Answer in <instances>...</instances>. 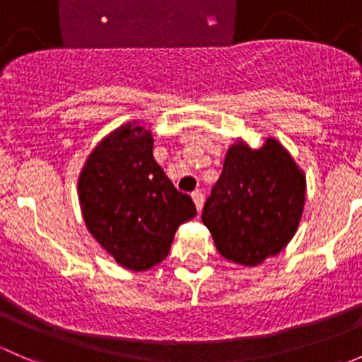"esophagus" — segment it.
I'll list each match as a JSON object with an SVG mask.
<instances>
[{
  "mask_svg": "<svg viewBox=\"0 0 362 362\" xmlns=\"http://www.w3.org/2000/svg\"><path fill=\"white\" fill-rule=\"evenodd\" d=\"M192 199H194V204L196 208H198V211L203 208V203H204V194L202 191H194L192 192Z\"/></svg>",
  "mask_w": 362,
  "mask_h": 362,
  "instance_id": "1",
  "label": "esophagus"
}]
</instances>
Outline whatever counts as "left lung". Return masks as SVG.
Returning <instances> with one entry per match:
<instances>
[{"label":"left lung","instance_id":"obj_1","mask_svg":"<svg viewBox=\"0 0 362 362\" xmlns=\"http://www.w3.org/2000/svg\"><path fill=\"white\" fill-rule=\"evenodd\" d=\"M305 189V175L276 140L257 151L233 145L202 214L218 254L243 266L279 254L298 229Z\"/></svg>","mask_w":362,"mask_h":362}]
</instances>
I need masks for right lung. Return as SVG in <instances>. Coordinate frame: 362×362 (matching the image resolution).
<instances>
[{"mask_svg": "<svg viewBox=\"0 0 362 362\" xmlns=\"http://www.w3.org/2000/svg\"><path fill=\"white\" fill-rule=\"evenodd\" d=\"M152 147L151 131L119 127L94 148L78 180L87 229L120 266L134 272L159 264L178 226L196 215L191 196L171 184Z\"/></svg>", "mask_w": 362, "mask_h": 362, "instance_id": "1", "label": "right lung"}]
</instances>
